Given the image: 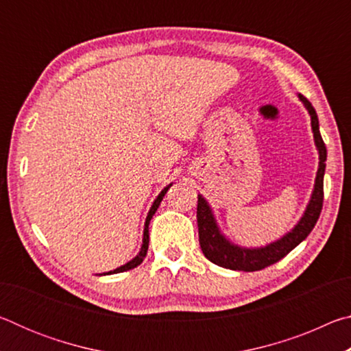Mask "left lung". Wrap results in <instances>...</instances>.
<instances>
[{"instance_id":"left-lung-1","label":"left lung","mask_w":351,"mask_h":351,"mask_svg":"<svg viewBox=\"0 0 351 351\" xmlns=\"http://www.w3.org/2000/svg\"><path fill=\"white\" fill-rule=\"evenodd\" d=\"M299 99L304 102L305 108L311 116V128L314 134L319 152V169L314 182V190L311 195L310 203L306 206V210L302 215L300 221L297 223L293 230H289L287 235H283L280 240L269 243L263 247H241L239 245L230 243L226 237L219 232V228L213 218V213L207 201L198 195V207H197V219H198V235L201 251L206 255L207 260L215 263L221 268L234 269V271H260L266 266H271L282 260L285 255L289 254L293 249L300 245L316 226L320 210L324 203V175H325V161H326V147L324 144L322 136L319 132V119L316 110L313 108L310 100L299 94Z\"/></svg>"}]
</instances>
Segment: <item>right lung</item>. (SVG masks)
I'll return each instance as SVG.
<instances>
[{"instance_id":"right-lung-1","label":"right lung","mask_w":351,"mask_h":351,"mask_svg":"<svg viewBox=\"0 0 351 351\" xmlns=\"http://www.w3.org/2000/svg\"><path fill=\"white\" fill-rule=\"evenodd\" d=\"M171 186V184H170ZM170 186H167V187H164V190L161 193L158 195V198L154 199V203H153V206L150 207V212H148V215H147V218H145V228H144V239H142V246H141V251H139V254L136 255V257L133 258V260H130L128 263H125L123 266H121V268H116L114 271H110V272H104V276L105 274H117V272H123V271H128V269H133V268H136V266H139L142 261H144V258H145V255H147V251H148V241H150V239H148V224H150V219L153 218V215H154V212L158 210V207H159V204H161V201H162V198H164V195L167 193V190L170 189Z\"/></svg>"}]
</instances>
